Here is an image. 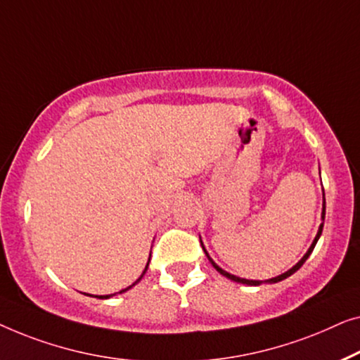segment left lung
<instances>
[{"instance_id":"obj_1","label":"left lung","mask_w":360,"mask_h":360,"mask_svg":"<svg viewBox=\"0 0 360 360\" xmlns=\"http://www.w3.org/2000/svg\"><path fill=\"white\" fill-rule=\"evenodd\" d=\"M325 214H326V202H325V199H323V214H321V219H323V220H325ZM321 231H323V224L320 225V230H318V233H316V236H315V240H313V243H311V246H310V250H308V251H307V255H305V256H303V257H302V259H300V261H298V262H297V264H295V266H293L290 271H287V272H285V274H282V276H277V277H274V279H269V281H266V282H271V283H272V282H279V281H283V279H287V277H288V276H292V274H293V272H297L298 269H300V267L303 266V262H305V261L308 259V256H310V255H311V251H313V250H315V245H316L318 238H320V235H321ZM202 250H204V246H202ZM204 252H205V256H207V257H209V261L212 262V266H214V267H215V269H217V271H219L221 276L229 277V279H231V281H235V282H240V283H248V285H259V283H261L259 281H248V279H241V277H236V276H231V274H229V272H226V271H224V269H221V267H219V266H217V264H215V262H214V261H212V257L209 256V252H207L205 250H204Z\"/></svg>"}]
</instances>
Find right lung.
Returning <instances> with one entry per match:
<instances>
[{
	"label": "right lung",
	"mask_w": 360,
	"mask_h": 360,
	"mask_svg": "<svg viewBox=\"0 0 360 360\" xmlns=\"http://www.w3.org/2000/svg\"><path fill=\"white\" fill-rule=\"evenodd\" d=\"M150 256H151V255H150ZM148 262H150V261H148ZM146 269H148V264H146V267H145V271H143V274H145V272H146ZM143 274H141V276L139 277V281H136L135 283H139V282H140V279H141V277H143ZM135 283H131V285H135ZM131 285H130V287H131ZM130 287H127V288H124V290H120L119 293H122V292H125V290H129V288H130ZM109 297H110V295H103V297H99V298H109Z\"/></svg>",
	"instance_id": "right-lung-1"
}]
</instances>
